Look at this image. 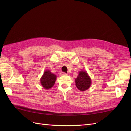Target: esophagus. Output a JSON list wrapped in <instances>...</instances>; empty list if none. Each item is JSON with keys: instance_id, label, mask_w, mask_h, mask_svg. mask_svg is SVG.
Listing matches in <instances>:
<instances>
[{"instance_id": "1", "label": "esophagus", "mask_w": 131, "mask_h": 131, "mask_svg": "<svg viewBox=\"0 0 131 131\" xmlns=\"http://www.w3.org/2000/svg\"><path fill=\"white\" fill-rule=\"evenodd\" d=\"M59 75H67V74L64 72H61L60 73H59Z\"/></svg>"}]
</instances>
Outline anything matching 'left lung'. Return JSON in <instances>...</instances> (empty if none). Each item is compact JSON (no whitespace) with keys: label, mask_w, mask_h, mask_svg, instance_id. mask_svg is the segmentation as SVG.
I'll list each match as a JSON object with an SVG mask.
<instances>
[{"label":"left lung","mask_w":131,"mask_h":131,"mask_svg":"<svg viewBox=\"0 0 131 131\" xmlns=\"http://www.w3.org/2000/svg\"><path fill=\"white\" fill-rule=\"evenodd\" d=\"M91 84V79L88 73L82 71L79 72L78 77L75 79V85L77 88L81 91H85L89 89Z\"/></svg>","instance_id":"obj_1"}]
</instances>
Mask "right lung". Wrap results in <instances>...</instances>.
<instances>
[{"label":"right lung","mask_w":131,"mask_h":131,"mask_svg":"<svg viewBox=\"0 0 131 131\" xmlns=\"http://www.w3.org/2000/svg\"><path fill=\"white\" fill-rule=\"evenodd\" d=\"M56 80V76L49 70L45 71L43 76L40 79L41 84L43 86V88L48 90L51 89L54 84L55 81Z\"/></svg>","instance_id":"obj_1"}]
</instances>
